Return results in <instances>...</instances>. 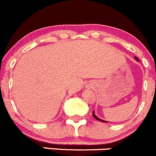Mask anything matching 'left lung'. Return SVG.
<instances>
[{
    "mask_svg": "<svg viewBox=\"0 0 156 156\" xmlns=\"http://www.w3.org/2000/svg\"><path fill=\"white\" fill-rule=\"evenodd\" d=\"M135 59L136 60V61H139V59H138V58H136V57H135ZM92 116H93L94 118H95V119H96V120H98V121H102V122H107V121H103V120H101V119H100V118H98V117H97L96 115H95V113H94V112H92Z\"/></svg>",
    "mask_w": 156,
    "mask_h": 156,
    "instance_id": "left-lung-1",
    "label": "left lung"
}]
</instances>
